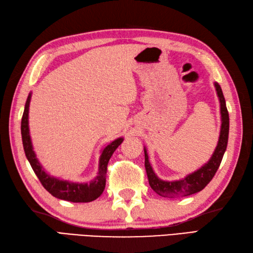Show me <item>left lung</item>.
Segmentation results:
<instances>
[{"instance_id": "left-lung-1", "label": "left lung", "mask_w": 253, "mask_h": 253, "mask_svg": "<svg viewBox=\"0 0 253 253\" xmlns=\"http://www.w3.org/2000/svg\"><path fill=\"white\" fill-rule=\"evenodd\" d=\"M216 89V93L221 104V131H219L217 146L214 150L211 159L209 162L201 166L200 169L193 171V173L187 175L185 178L174 181H166L160 179L154 173L151 164L149 162V157L147 153V149L144 148V166H146L149 185L152 189L164 198H180L193 195L201 191L206 187L215 175L219 164L222 162L223 155L226 151L227 142H228V131H229V117L228 111L226 107V102L223 95V91L221 85L217 83H214Z\"/></svg>"}]
</instances>
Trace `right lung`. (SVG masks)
Listing matches in <instances>:
<instances>
[{
	"mask_svg": "<svg viewBox=\"0 0 253 253\" xmlns=\"http://www.w3.org/2000/svg\"><path fill=\"white\" fill-rule=\"evenodd\" d=\"M31 99V92L27 98L23 118H21V138H23V146L27 160L29 161L32 169L39 178L40 182L45 189L49 191L53 197L62 200L71 202H91L99 198L105 188L106 180V169L107 163L114 153L118 146L123 142L124 139L117 138L114 141L102 150L101 157L99 160V171L93 180L90 182H72L67 180L58 179L56 177L50 176L42 168V165L38 161L36 153L32 148V142L29 133V104Z\"/></svg>",
	"mask_w": 253,
	"mask_h": 253,
	"instance_id": "1",
	"label": "right lung"
}]
</instances>
